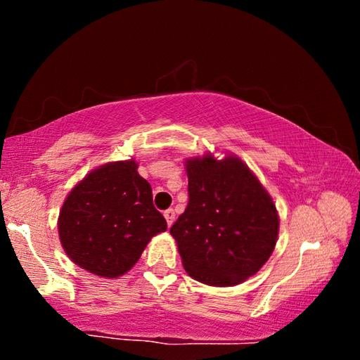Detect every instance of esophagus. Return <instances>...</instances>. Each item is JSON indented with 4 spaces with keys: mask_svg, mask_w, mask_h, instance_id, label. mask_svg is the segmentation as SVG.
<instances>
[{
    "mask_svg": "<svg viewBox=\"0 0 360 360\" xmlns=\"http://www.w3.org/2000/svg\"><path fill=\"white\" fill-rule=\"evenodd\" d=\"M163 216H165V219H167L168 227H172L173 222H174V211L173 210H167L165 212H163Z\"/></svg>",
    "mask_w": 360,
    "mask_h": 360,
    "instance_id": "esophagus-1",
    "label": "esophagus"
}]
</instances>
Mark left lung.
Listing matches in <instances>:
<instances>
[{
  "label": "left lung",
  "instance_id": "1",
  "mask_svg": "<svg viewBox=\"0 0 360 360\" xmlns=\"http://www.w3.org/2000/svg\"><path fill=\"white\" fill-rule=\"evenodd\" d=\"M188 203L169 229L188 276L216 288L246 281L270 259L279 216L273 198L241 158L186 160Z\"/></svg>",
  "mask_w": 360,
  "mask_h": 360
}]
</instances>
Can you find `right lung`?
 Masks as SVG:
<instances>
[{"label":"right lung","mask_w":360,"mask_h":360,"mask_svg":"<svg viewBox=\"0 0 360 360\" xmlns=\"http://www.w3.org/2000/svg\"><path fill=\"white\" fill-rule=\"evenodd\" d=\"M167 221L152 203V188L135 158L95 168L71 188L58 216L68 257L103 278L125 275Z\"/></svg>","instance_id":"1"}]
</instances>
